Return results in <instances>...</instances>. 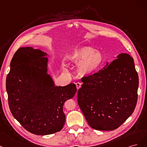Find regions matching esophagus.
I'll return each instance as SVG.
<instances>
[{
  "mask_svg": "<svg viewBox=\"0 0 147 147\" xmlns=\"http://www.w3.org/2000/svg\"><path fill=\"white\" fill-rule=\"evenodd\" d=\"M76 87H77V89H79L80 87H81V86H82V84L79 82H76Z\"/></svg>",
  "mask_w": 147,
  "mask_h": 147,
  "instance_id": "obj_1",
  "label": "esophagus"
}]
</instances>
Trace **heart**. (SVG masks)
Wrapping results in <instances>:
<instances>
[{"label": "heart", "instance_id": "1", "mask_svg": "<svg viewBox=\"0 0 147 147\" xmlns=\"http://www.w3.org/2000/svg\"><path fill=\"white\" fill-rule=\"evenodd\" d=\"M71 62L78 65V72L81 76H88L96 72L103 62L102 54L90 46L75 48L68 56Z\"/></svg>", "mask_w": 147, "mask_h": 147}]
</instances>
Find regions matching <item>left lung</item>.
<instances>
[{"mask_svg": "<svg viewBox=\"0 0 147 147\" xmlns=\"http://www.w3.org/2000/svg\"><path fill=\"white\" fill-rule=\"evenodd\" d=\"M102 69L81 79L78 102L89 126L100 131L118 128L133 113L139 77L133 58L121 53Z\"/></svg>", "mask_w": 147, "mask_h": 147, "instance_id": "8db88e82", "label": "left lung"}]
</instances>
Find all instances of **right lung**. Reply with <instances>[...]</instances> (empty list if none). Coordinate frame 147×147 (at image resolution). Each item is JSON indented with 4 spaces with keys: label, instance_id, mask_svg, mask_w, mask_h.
Instances as JSON below:
<instances>
[{
    "label": "right lung",
    "instance_id": "obj_1",
    "mask_svg": "<svg viewBox=\"0 0 147 147\" xmlns=\"http://www.w3.org/2000/svg\"><path fill=\"white\" fill-rule=\"evenodd\" d=\"M46 53L31 47L14 54L6 79L8 105L13 116L31 133L44 136L63 128L65 102L77 91L74 84L55 86L48 74Z\"/></svg>",
    "mask_w": 147,
    "mask_h": 147
}]
</instances>
